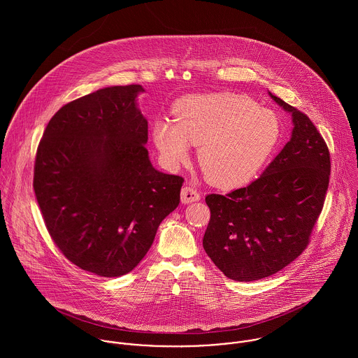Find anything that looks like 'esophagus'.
Here are the masks:
<instances>
[{
	"mask_svg": "<svg viewBox=\"0 0 358 358\" xmlns=\"http://www.w3.org/2000/svg\"><path fill=\"white\" fill-rule=\"evenodd\" d=\"M180 199L183 204H190L194 201H199L201 199V194L197 189L192 187V186H185L180 192Z\"/></svg>",
	"mask_w": 358,
	"mask_h": 358,
	"instance_id": "1",
	"label": "esophagus"
}]
</instances>
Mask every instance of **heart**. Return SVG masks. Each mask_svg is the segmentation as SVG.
I'll use <instances>...</instances> for the list:
<instances>
[{"instance_id":"1","label":"heart","mask_w":358,"mask_h":358,"mask_svg":"<svg viewBox=\"0 0 358 358\" xmlns=\"http://www.w3.org/2000/svg\"><path fill=\"white\" fill-rule=\"evenodd\" d=\"M175 121L157 120L154 145L166 165L187 161L199 146L205 176L224 187L241 186L263 169L281 138V122L268 108L241 95L187 96L175 104Z\"/></svg>"}]
</instances>
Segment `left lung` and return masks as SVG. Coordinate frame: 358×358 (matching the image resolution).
Listing matches in <instances>:
<instances>
[{
	"instance_id": "left-lung-1",
	"label": "left lung",
	"mask_w": 358,
	"mask_h": 358,
	"mask_svg": "<svg viewBox=\"0 0 358 358\" xmlns=\"http://www.w3.org/2000/svg\"><path fill=\"white\" fill-rule=\"evenodd\" d=\"M270 96L292 114L291 141L247 187L205 197L210 210L205 252L236 281L273 275L306 250L329 185L331 155L315 125Z\"/></svg>"
}]
</instances>
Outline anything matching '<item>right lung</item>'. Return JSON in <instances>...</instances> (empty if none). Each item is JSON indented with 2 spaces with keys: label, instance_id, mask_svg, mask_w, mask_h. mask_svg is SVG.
I'll return each instance as SVG.
<instances>
[{
  "label": "right lung",
  "instance_id": "add662e5",
  "mask_svg": "<svg viewBox=\"0 0 358 358\" xmlns=\"http://www.w3.org/2000/svg\"><path fill=\"white\" fill-rule=\"evenodd\" d=\"M142 85L108 87L64 104L40 141L33 187L53 243L101 277L132 271L179 205L183 178L153 168Z\"/></svg>",
  "mask_w": 358,
  "mask_h": 358
}]
</instances>
